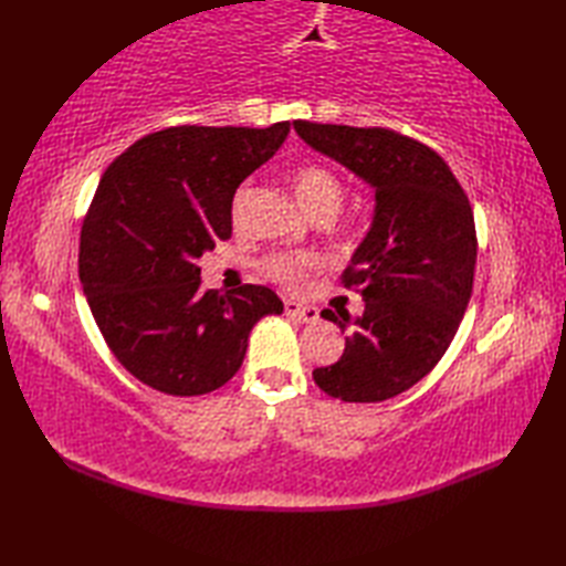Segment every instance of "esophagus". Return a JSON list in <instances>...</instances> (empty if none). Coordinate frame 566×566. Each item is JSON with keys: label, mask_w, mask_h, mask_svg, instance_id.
I'll list each match as a JSON object with an SVG mask.
<instances>
[{"label": "esophagus", "mask_w": 566, "mask_h": 566, "mask_svg": "<svg viewBox=\"0 0 566 566\" xmlns=\"http://www.w3.org/2000/svg\"><path fill=\"white\" fill-rule=\"evenodd\" d=\"M284 314L296 318V321H304V323H316L318 321V311L314 306H304L298 302H292V298H286V302H284Z\"/></svg>", "instance_id": "obj_1"}]
</instances>
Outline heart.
<instances>
[{
    "instance_id": "b5f03b06",
    "label": "heart",
    "mask_w": 566,
    "mask_h": 566,
    "mask_svg": "<svg viewBox=\"0 0 566 566\" xmlns=\"http://www.w3.org/2000/svg\"><path fill=\"white\" fill-rule=\"evenodd\" d=\"M294 189H296L298 201L304 203V209L311 216H318V213L335 216L345 197V187L340 182V177L321 163L298 165L294 170ZM245 199H248V187H240L233 199L235 221L240 219V213H243ZM321 268H323V260L318 255H308V252H302V255H284V252H276V255L262 260V272L268 274L270 280L286 286V290H298V286H302L308 276L318 272Z\"/></svg>"
}]
</instances>
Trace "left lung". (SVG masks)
Returning a JSON list of instances; mask_svg holds the SVG:
<instances>
[{
	"mask_svg": "<svg viewBox=\"0 0 566 566\" xmlns=\"http://www.w3.org/2000/svg\"><path fill=\"white\" fill-rule=\"evenodd\" d=\"M311 148L375 189V219L343 272L363 294L355 323L331 308L345 333L338 363L314 379L333 399L377 403L411 389L440 363L474 284L476 231L464 189L440 155L389 128L294 122Z\"/></svg>",
	"mask_w": 566,
	"mask_h": 566,
	"instance_id": "8db88e82",
	"label": "left lung"
}]
</instances>
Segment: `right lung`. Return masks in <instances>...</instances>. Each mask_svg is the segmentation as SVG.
I'll use <instances>...</instances> for the list:
<instances>
[{
  "instance_id": "add662e5",
  "label": "right lung",
  "mask_w": 566,
  "mask_h": 566,
  "mask_svg": "<svg viewBox=\"0 0 566 566\" xmlns=\"http://www.w3.org/2000/svg\"><path fill=\"white\" fill-rule=\"evenodd\" d=\"M270 128L172 126L106 167L80 235V282L114 357L148 387L199 396L243 365L252 326L282 314L268 286L201 290L197 260L233 231L240 182L280 150Z\"/></svg>"
}]
</instances>
